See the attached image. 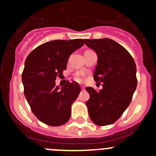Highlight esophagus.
Here are the masks:
<instances>
[{
    "mask_svg": "<svg viewBox=\"0 0 156 156\" xmlns=\"http://www.w3.org/2000/svg\"><path fill=\"white\" fill-rule=\"evenodd\" d=\"M81 90H84V87L81 86Z\"/></svg>",
    "mask_w": 156,
    "mask_h": 156,
    "instance_id": "esophagus-1",
    "label": "esophagus"
}]
</instances>
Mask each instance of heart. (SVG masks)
<instances>
[{"instance_id": "b5f03b06", "label": "heart", "mask_w": 156, "mask_h": 156, "mask_svg": "<svg viewBox=\"0 0 156 156\" xmlns=\"http://www.w3.org/2000/svg\"><path fill=\"white\" fill-rule=\"evenodd\" d=\"M75 80L76 81H78V82H82V81L83 80V74L81 73L77 74V75L75 76Z\"/></svg>"}]
</instances>
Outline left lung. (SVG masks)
Wrapping results in <instances>:
<instances>
[{"mask_svg": "<svg viewBox=\"0 0 156 156\" xmlns=\"http://www.w3.org/2000/svg\"><path fill=\"white\" fill-rule=\"evenodd\" d=\"M85 44L98 55L94 79L102 83L97 92L87 87L89 116L98 126L115 122L130 104L137 87L136 65L133 57L122 45L108 38L85 40Z\"/></svg>", "mask_w": 156, "mask_h": 156, "instance_id": "left-lung-1", "label": "left lung"}]
</instances>
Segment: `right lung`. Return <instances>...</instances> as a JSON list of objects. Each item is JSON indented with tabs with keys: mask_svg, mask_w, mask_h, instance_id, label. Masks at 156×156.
<instances>
[{
	"mask_svg": "<svg viewBox=\"0 0 156 156\" xmlns=\"http://www.w3.org/2000/svg\"><path fill=\"white\" fill-rule=\"evenodd\" d=\"M83 44V39L51 41L35 48L26 59L22 74L25 97L34 115L45 124L61 126L69 119L80 87L68 81L60 88L55 80L66 69L70 55Z\"/></svg>",
	"mask_w": 156,
	"mask_h": 156,
	"instance_id": "right-lung-1",
	"label": "right lung"
}]
</instances>
